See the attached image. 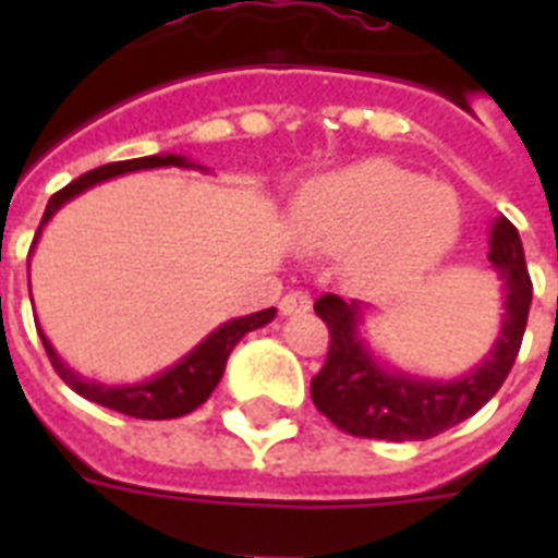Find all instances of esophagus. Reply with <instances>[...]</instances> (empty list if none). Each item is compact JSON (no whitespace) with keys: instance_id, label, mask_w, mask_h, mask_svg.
Returning a JSON list of instances; mask_svg holds the SVG:
<instances>
[{"instance_id":"obj_1","label":"esophagus","mask_w":558,"mask_h":558,"mask_svg":"<svg viewBox=\"0 0 558 558\" xmlns=\"http://www.w3.org/2000/svg\"><path fill=\"white\" fill-rule=\"evenodd\" d=\"M310 310H313V301H310L306 292H289L280 301V313L283 315H306Z\"/></svg>"}]
</instances>
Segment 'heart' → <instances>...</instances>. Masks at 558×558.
<instances>
[{
	"label": "heart",
	"instance_id": "b5f03b06",
	"mask_svg": "<svg viewBox=\"0 0 558 558\" xmlns=\"http://www.w3.org/2000/svg\"><path fill=\"white\" fill-rule=\"evenodd\" d=\"M463 210L454 191L385 159L315 179L292 217L306 252L344 254L373 292H402L440 269L458 245Z\"/></svg>",
	"mask_w": 558,
	"mask_h": 558
}]
</instances>
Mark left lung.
Masks as SVG:
<instances>
[{
  "instance_id": "1",
  "label": "left lung",
  "mask_w": 558,
  "mask_h": 558,
  "mask_svg": "<svg viewBox=\"0 0 558 558\" xmlns=\"http://www.w3.org/2000/svg\"><path fill=\"white\" fill-rule=\"evenodd\" d=\"M489 263L501 280V332L484 362L458 379H428L381 362L362 339L365 306L322 295L315 313L330 330V353L313 379V402L332 425L367 440H428L477 414L510 376L527 330L530 283L521 236L507 217L489 228Z\"/></svg>"
}]
</instances>
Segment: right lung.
Returning <instances> with one entry per match:
<instances>
[{
  "label": "right lung",
  "mask_w": 558,
  "mask_h": 558,
  "mask_svg": "<svg viewBox=\"0 0 558 558\" xmlns=\"http://www.w3.org/2000/svg\"><path fill=\"white\" fill-rule=\"evenodd\" d=\"M153 168H185V170H205L202 165H196L187 156H177V153H156V156H144V159H130V161H116V165H104V168H95L89 173H83L81 179H74L72 185H65L63 191H57L46 205V214H43V222H39L37 236L43 234V228L57 210L63 208L65 202H72L74 196H81L83 191L107 182V179L124 177V173H133V170H153ZM37 236H34V245H37ZM278 315V310H260V313L243 315V318H231V322L219 324L217 330L208 332L205 339L196 344V348L182 356L177 365H170L168 371L156 373L153 379L135 381V385H104V381L83 379L81 373H74L72 367L65 365L63 359L57 356V350L51 348V341L43 336V327H37L39 339H43V348H46L48 359L54 371L60 373V379L81 393L83 399L89 402H98L104 408H112V411H121L126 416H135V420H173V416H185L191 411L205 402V399L214 393V388L222 379L226 373V362L231 356V350L236 348V341L243 339L245 332L257 330V327H266Z\"/></svg>",
  "instance_id": "add662e5"
}]
</instances>
